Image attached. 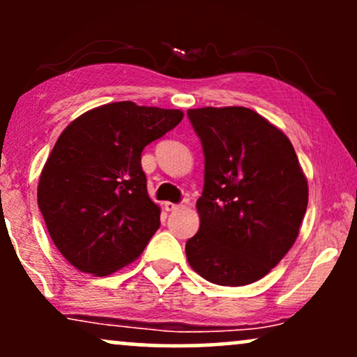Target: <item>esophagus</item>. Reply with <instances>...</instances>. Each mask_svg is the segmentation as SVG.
I'll use <instances>...</instances> for the list:
<instances>
[{
  "mask_svg": "<svg viewBox=\"0 0 357 357\" xmlns=\"http://www.w3.org/2000/svg\"><path fill=\"white\" fill-rule=\"evenodd\" d=\"M165 208H166V211H176V210H179V208H181V204L166 202L165 203Z\"/></svg>",
  "mask_w": 357,
  "mask_h": 357,
  "instance_id": "obj_1",
  "label": "esophagus"
}]
</instances>
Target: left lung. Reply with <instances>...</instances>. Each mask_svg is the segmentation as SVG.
Instances as JSON below:
<instances>
[{
  "label": "left lung",
  "instance_id": "1",
  "mask_svg": "<svg viewBox=\"0 0 357 357\" xmlns=\"http://www.w3.org/2000/svg\"><path fill=\"white\" fill-rule=\"evenodd\" d=\"M204 154L191 268L216 285L260 280L296 243L309 188L289 137L255 110H188Z\"/></svg>",
  "mask_w": 357,
  "mask_h": 357
}]
</instances>
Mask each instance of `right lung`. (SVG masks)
<instances>
[{
	"mask_svg": "<svg viewBox=\"0 0 357 357\" xmlns=\"http://www.w3.org/2000/svg\"><path fill=\"white\" fill-rule=\"evenodd\" d=\"M183 116L114 102L60 134L40 174L38 208L55 247L80 272L110 275L146 248L161 210L147 195L141 154Z\"/></svg>",
	"mask_w": 357,
	"mask_h": 357,
	"instance_id": "obj_1",
	"label": "right lung"
}]
</instances>
